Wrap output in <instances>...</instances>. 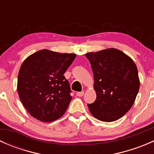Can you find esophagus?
Returning a JSON list of instances; mask_svg holds the SVG:
<instances>
[{"label": "esophagus", "instance_id": "1", "mask_svg": "<svg viewBox=\"0 0 154 154\" xmlns=\"http://www.w3.org/2000/svg\"><path fill=\"white\" fill-rule=\"evenodd\" d=\"M83 94H84V91H78V92L77 93V96H78V97H82V96H83Z\"/></svg>", "mask_w": 154, "mask_h": 154}]
</instances>
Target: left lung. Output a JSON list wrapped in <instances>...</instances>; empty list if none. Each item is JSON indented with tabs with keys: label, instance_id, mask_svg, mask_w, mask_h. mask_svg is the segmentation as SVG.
<instances>
[{
	"label": "left lung",
	"instance_id": "left-lung-1",
	"mask_svg": "<svg viewBox=\"0 0 154 154\" xmlns=\"http://www.w3.org/2000/svg\"><path fill=\"white\" fill-rule=\"evenodd\" d=\"M94 74L97 97L88 107L102 122L118 120L130 110L139 89L136 64L125 53L115 48L88 53Z\"/></svg>",
	"mask_w": 154,
	"mask_h": 154
}]
</instances>
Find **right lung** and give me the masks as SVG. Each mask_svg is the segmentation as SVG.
Instances as JSON below:
<instances>
[{"label": "right lung", "instance_id": "right-lung-1", "mask_svg": "<svg viewBox=\"0 0 154 154\" xmlns=\"http://www.w3.org/2000/svg\"><path fill=\"white\" fill-rule=\"evenodd\" d=\"M74 54L42 50L27 57L18 76L19 98L35 119L51 122L61 117L72 97L63 74L75 59Z\"/></svg>", "mask_w": 154, "mask_h": 154}]
</instances>
